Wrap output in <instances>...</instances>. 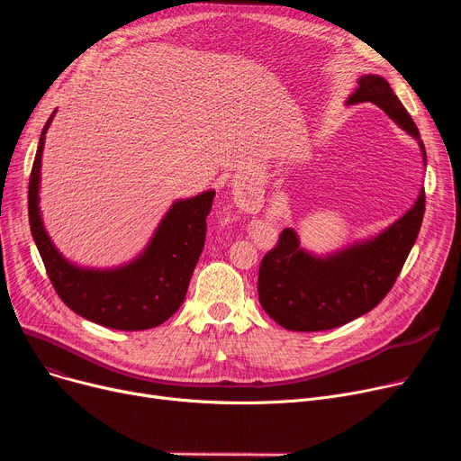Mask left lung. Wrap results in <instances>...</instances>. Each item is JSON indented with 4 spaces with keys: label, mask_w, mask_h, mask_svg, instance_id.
<instances>
[{
    "label": "left lung",
    "mask_w": 461,
    "mask_h": 461,
    "mask_svg": "<svg viewBox=\"0 0 461 461\" xmlns=\"http://www.w3.org/2000/svg\"><path fill=\"white\" fill-rule=\"evenodd\" d=\"M374 103L426 149L420 132L393 87L383 77L362 75L348 106ZM424 188L403 216L375 237L327 256L301 249L294 228L280 233L278 245L265 254L258 275L261 308L287 330H329L365 316L391 292L413 249L424 216Z\"/></svg>",
    "instance_id": "8db88e82"
}]
</instances>
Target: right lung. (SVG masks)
Listing matches in <instances>:
<instances>
[{
  "label": "right lung",
  "instance_id": "add662e5",
  "mask_svg": "<svg viewBox=\"0 0 461 461\" xmlns=\"http://www.w3.org/2000/svg\"><path fill=\"white\" fill-rule=\"evenodd\" d=\"M41 132L32 167L30 228L42 263L59 299L78 316L115 330H145L169 320L185 301L188 282L205 245L214 190L177 200L164 214L149 245L132 261L113 269H89L70 263L46 233L41 207V160L46 131Z\"/></svg>",
  "mask_w": 461,
  "mask_h": 461
}]
</instances>
